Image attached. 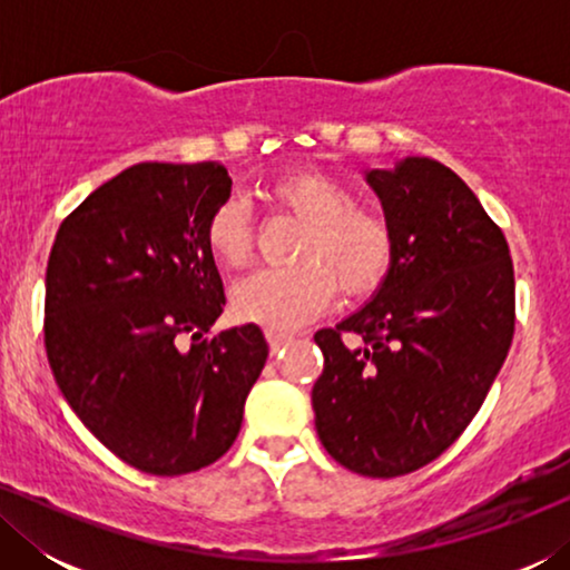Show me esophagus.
Masks as SVG:
<instances>
[{"instance_id": "esophagus-1", "label": "esophagus", "mask_w": 570, "mask_h": 570, "mask_svg": "<svg viewBox=\"0 0 570 570\" xmlns=\"http://www.w3.org/2000/svg\"><path fill=\"white\" fill-rule=\"evenodd\" d=\"M267 342H269L272 355H277V353H283V350H285L287 345H291L293 337H291V334H283V332L267 330Z\"/></svg>"}]
</instances>
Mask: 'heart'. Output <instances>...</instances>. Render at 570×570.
Here are the masks:
<instances>
[{
    "label": "heart",
    "mask_w": 570,
    "mask_h": 570,
    "mask_svg": "<svg viewBox=\"0 0 570 570\" xmlns=\"http://www.w3.org/2000/svg\"><path fill=\"white\" fill-rule=\"evenodd\" d=\"M269 197L306 220L295 267L256 269L230 291V308L240 322L287 332L322 314L337 295L363 298L384 283L394 259L392 225L379 209L357 207L355 191L318 170H298L272 184ZM209 252L225 267L252 259L254 225L248 205L228 197L205 225Z\"/></svg>",
    "instance_id": "obj_1"
}]
</instances>
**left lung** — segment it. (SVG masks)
I'll list each match as a JSON object with an SVG mask.
<instances>
[{"label": "left lung", "mask_w": 570, "mask_h": 570, "mask_svg": "<svg viewBox=\"0 0 570 570\" xmlns=\"http://www.w3.org/2000/svg\"><path fill=\"white\" fill-rule=\"evenodd\" d=\"M365 181L394 259L368 303L314 334L324 371L311 404L332 459L400 478L441 456L485 402L513 337V264L501 228L443 163L407 155Z\"/></svg>", "instance_id": "1"}]
</instances>
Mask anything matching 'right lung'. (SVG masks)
<instances>
[{"label":"right lung","instance_id":"add662e5","mask_svg":"<svg viewBox=\"0 0 570 570\" xmlns=\"http://www.w3.org/2000/svg\"><path fill=\"white\" fill-rule=\"evenodd\" d=\"M230 197L220 163H139L61 223L46 267L53 379L108 451L189 474L233 446L269 347L256 324L209 334L225 293L205 240Z\"/></svg>","mask_w":570,"mask_h":570}]
</instances>
